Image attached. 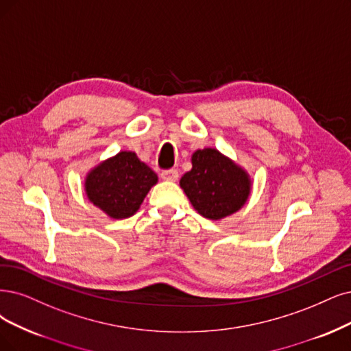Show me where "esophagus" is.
Returning <instances> with one entry per match:
<instances>
[{
  "label": "esophagus",
  "instance_id": "obj_1",
  "mask_svg": "<svg viewBox=\"0 0 351 351\" xmlns=\"http://www.w3.org/2000/svg\"><path fill=\"white\" fill-rule=\"evenodd\" d=\"M160 176L165 180H171V182H175V180H178V178H179V173L176 169H167V171H163L160 173Z\"/></svg>",
  "mask_w": 351,
  "mask_h": 351
}]
</instances>
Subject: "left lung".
Masks as SVG:
<instances>
[{"label": "left lung", "mask_w": 351, "mask_h": 351, "mask_svg": "<svg viewBox=\"0 0 351 351\" xmlns=\"http://www.w3.org/2000/svg\"><path fill=\"white\" fill-rule=\"evenodd\" d=\"M180 188L201 215L219 219L247 201L250 179L218 150L202 149L192 154V169L180 179Z\"/></svg>", "instance_id": "left-lung-1"}]
</instances>
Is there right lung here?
I'll list each match as a JSON object with an SVG mask.
<instances>
[{
	"mask_svg": "<svg viewBox=\"0 0 351 351\" xmlns=\"http://www.w3.org/2000/svg\"><path fill=\"white\" fill-rule=\"evenodd\" d=\"M156 182L158 175L136 153L120 152L88 175L85 191L90 202L119 219L133 215Z\"/></svg>",
	"mask_w": 351,
	"mask_h": 351,
	"instance_id": "add662e5",
	"label": "right lung"
}]
</instances>
